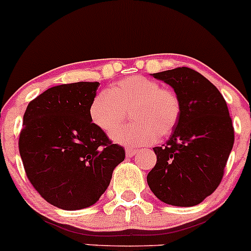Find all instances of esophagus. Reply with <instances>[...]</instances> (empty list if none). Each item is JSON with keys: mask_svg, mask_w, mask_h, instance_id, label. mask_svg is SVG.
I'll return each instance as SVG.
<instances>
[{"mask_svg": "<svg viewBox=\"0 0 251 251\" xmlns=\"http://www.w3.org/2000/svg\"><path fill=\"white\" fill-rule=\"evenodd\" d=\"M138 153V150L136 149H126V157H133Z\"/></svg>", "mask_w": 251, "mask_h": 251, "instance_id": "34e87169", "label": "esophagus"}]
</instances>
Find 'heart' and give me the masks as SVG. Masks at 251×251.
I'll list each match as a JSON object with an SVG mask.
<instances>
[{"instance_id":"1","label":"heart","mask_w":251,"mask_h":251,"mask_svg":"<svg viewBox=\"0 0 251 251\" xmlns=\"http://www.w3.org/2000/svg\"><path fill=\"white\" fill-rule=\"evenodd\" d=\"M130 110V125L116 129L111 138L126 146H140L172 134L181 116V101L170 88L144 76H130L101 92L89 107L92 122L102 131L112 130Z\"/></svg>"}]
</instances>
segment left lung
<instances>
[{"label": "left lung", "mask_w": 251, "mask_h": 251, "mask_svg": "<svg viewBox=\"0 0 251 251\" xmlns=\"http://www.w3.org/2000/svg\"><path fill=\"white\" fill-rule=\"evenodd\" d=\"M152 76L174 88L181 116L167 144L153 147L157 163L147 183L162 202L197 205L220 185L233 147L228 107L218 88L195 70L182 66Z\"/></svg>", "instance_id": "left-lung-1"}]
</instances>
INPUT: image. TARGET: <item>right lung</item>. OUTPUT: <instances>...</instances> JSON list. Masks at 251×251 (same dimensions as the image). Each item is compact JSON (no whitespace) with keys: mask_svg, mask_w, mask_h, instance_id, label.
Masks as SVG:
<instances>
[{"mask_svg":"<svg viewBox=\"0 0 251 251\" xmlns=\"http://www.w3.org/2000/svg\"><path fill=\"white\" fill-rule=\"evenodd\" d=\"M99 82L51 87L24 113L19 152L31 185L51 205L78 210L97 203L126 151L92 122Z\"/></svg>","mask_w":251,"mask_h":251,"instance_id":"obj_1","label":"right lung"}]
</instances>
